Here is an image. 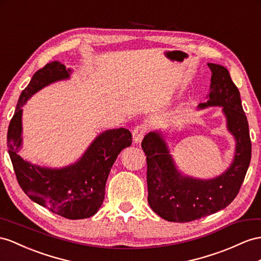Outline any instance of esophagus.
Listing matches in <instances>:
<instances>
[{
    "instance_id": "esophagus-1",
    "label": "esophagus",
    "mask_w": 261,
    "mask_h": 261,
    "mask_svg": "<svg viewBox=\"0 0 261 261\" xmlns=\"http://www.w3.org/2000/svg\"><path fill=\"white\" fill-rule=\"evenodd\" d=\"M146 130H148V128H146V125H144V124L137 125L136 128L133 129V131H132L133 141H135L136 143H140V142H141L142 139H143L144 136H145Z\"/></svg>"
}]
</instances>
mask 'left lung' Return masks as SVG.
<instances>
[{
    "instance_id": "left-lung-1",
    "label": "left lung",
    "mask_w": 261,
    "mask_h": 261,
    "mask_svg": "<svg viewBox=\"0 0 261 261\" xmlns=\"http://www.w3.org/2000/svg\"><path fill=\"white\" fill-rule=\"evenodd\" d=\"M207 65L212 70L211 92L198 109L223 107L227 129L236 141L235 155L229 168L217 177L184 176L177 171L162 133H148L141 143L148 164V202L153 212L169 222H192L224 210L237 196L249 168L251 141L239 90L224 66Z\"/></svg>"
}]
</instances>
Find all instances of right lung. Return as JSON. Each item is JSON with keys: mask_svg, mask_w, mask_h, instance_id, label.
<instances>
[{"mask_svg": "<svg viewBox=\"0 0 261 261\" xmlns=\"http://www.w3.org/2000/svg\"><path fill=\"white\" fill-rule=\"evenodd\" d=\"M70 72L65 65L51 62L34 73L19 96L10 122L8 148L17 182L33 202L65 218L83 219L95 215L101 206L109 172L119 153L131 145V132L119 128L100 133L76 163L62 169L42 168L18 154L23 106L45 86L68 79Z\"/></svg>", "mask_w": 261, "mask_h": 261, "instance_id": "obj_1", "label": "right lung"}]
</instances>
